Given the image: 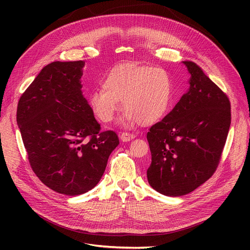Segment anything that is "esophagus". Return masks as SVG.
Returning <instances> with one entry per match:
<instances>
[{
    "mask_svg": "<svg viewBox=\"0 0 250 250\" xmlns=\"http://www.w3.org/2000/svg\"><path fill=\"white\" fill-rule=\"evenodd\" d=\"M135 138V135L134 134H130V133H122L121 135V140L123 142H128L130 140H133Z\"/></svg>",
    "mask_w": 250,
    "mask_h": 250,
    "instance_id": "34e87169",
    "label": "esophagus"
}]
</instances>
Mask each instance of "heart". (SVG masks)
Instances as JSON below:
<instances>
[{
  "instance_id": "1",
  "label": "heart",
  "mask_w": 250,
  "mask_h": 250,
  "mask_svg": "<svg viewBox=\"0 0 250 250\" xmlns=\"http://www.w3.org/2000/svg\"><path fill=\"white\" fill-rule=\"evenodd\" d=\"M93 90L88 103L95 117L110 123L121 107L127 123L142 125L158 123L166 114L171 100L172 84L168 73L161 68L127 62L111 69Z\"/></svg>"
}]
</instances>
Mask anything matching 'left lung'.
I'll use <instances>...</instances> for the list:
<instances>
[{
  "instance_id": "1",
  "label": "left lung",
  "mask_w": 250,
  "mask_h": 250,
  "mask_svg": "<svg viewBox=\"0 0 250 250\" xmlns=\"http://www.w3.org/2000/svg\"><path fill=\"white\" fill-rule=\"evenodd\" d=\"M183 63L190 74L188 92L147 134L148 181L168 196L188 194L215 173L231 124L228 96L198 64Z\"/></svg>"
}]
</instances>
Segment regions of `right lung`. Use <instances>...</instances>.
<instances>
[{
    "label": "right lung",
    "instance_id": "add662e5",
    "mask_svg": "<svg viewBox=\"0 0 250 250\" xmlns=\"http://www.w3.org/2000/svg\"><path fill=\"white\" fill-rule=\"evenodd\" d=\"M85 62H54L21 95L17 124L33 172L59 193L79 195L96 187L120 144L100 125L83 96Z\"/></svg>",
    "mask_w": 250,
    "mask_h": 250
}]
</instances>
